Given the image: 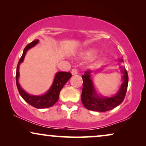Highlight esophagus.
Segmentation results:
<instances>
[{"instance_id": "1", "label": "esophagus", "mask_w": 146, "mask_h": 146, "mask_svg": "<svg viewBox=\"0 0 146 146\" xmlns=\"http://www.w3.org/2000/svg\"><path fill=\"white\" fill-rule=\"evenodd\" d=\"M71 73L72 75H77L78 73V71L76 69H73L71 71Z\"/></svg>"}]
</instances>
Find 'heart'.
<instances>
[{"mask_svg": "<svg viewBox=\"0 0 146 146\" xmlns=\"http://www.w3.org/2000/svg\"><path fill=\"white\" fill-rule=\"evenodd\" d=\"M95 53V50L93 48H89V49L85 50L81 53V57L84 59H90L93 57V54Z\"/></svg>", "mask_w": 146, "mask_h": 146, "instance_id": "obj_1", "label": "heart"}]
</instances>
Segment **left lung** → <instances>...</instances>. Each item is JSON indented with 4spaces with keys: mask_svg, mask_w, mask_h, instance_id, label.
Masks as SVG:
<instances>
[{
    "mask_svg": "<svg viewBox=\"0 0 146 146\" xmlns=\"http://www.w3.org/2000/svg\"><path fill=\"white\" fill-rule=\"evenodd\" d=\"M120 62L123 61L121 59ZM123 83L118 92L111 98L100 97L97 94L91 79V71H87L82 75L83 86L81 93V102L87 110L99 112H105L116 108L123 102L125 97L128 85V75L125 68H122Z\"/></svg>",
    "mask_w": 146,
    "mask_h": 146,
    "instance_id": "left-lung-1",
    "label": "left lung"
}]
</instances>
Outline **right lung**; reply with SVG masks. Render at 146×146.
<instances>
[{
  "mask_svg": "<svg viewBox=\"0 0 146 146\" xmlns=\"http://www.w3.org/2000/svg\"><path fill=\"white\" fill-rule=\"evenodd\" d=\"M38 40H33L29 44H27L26 47L25 48L24 50H23L22 57L19 60L18 65H17V67L16 83L19 92L25 102L36 108H47L53 106L59 100L60 91H61V89L63 88L64 85H65V83L71 77V73L70 72L63 71L58 72V73H56L51 87H50L48 91H46L45 94L42 95V96H33V95H30L25 92L22 89V87H21L18 81L19 77V65L21 63H23L27 50L30 49L31 48L33 47L34 46H35L38 43Z\"/></svg>",
  "mask_w": 146,
  "mask_h": 146,
  "instance_id": "right-lung-1",
  "label": "right lung"
}]
</instances>
